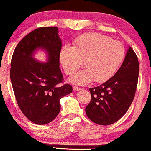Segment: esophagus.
Listing matches in <instances>:
<instances>
[{
	"label": "esophagus",
	"instance_id": "obj_1",
	"mask_svg": "<svg viewBox=\"0 0 151 151\" xmlns=\"http://www.w3.org/2000/svg\"><path fill=\"white\" fill-rule=\"evenodd\" d=\"M73 89L74 91H79L81 89L80 87H78V86H73Z\"/></svg>",
	"mask_w": 151,
	"mask_h": 151
}]
</instances>
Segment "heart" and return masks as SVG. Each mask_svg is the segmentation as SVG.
<instances>
[{
  "label": "heart",
  "mask_w": 151,
  "mask_h": 151,
  "mask_svg": "<svg viewBox=\"0 0 151 151\" xmlns=\"http://www.w3.org/2000/svg\"><path fill=\"white\" fill-rule=\"evenodd\" d=\"M124 47L120 42L97 32L79 35L73 47H62L59 60L67 75H72L83 64L85 68L74 74L70 81L85 84L94 79L104 82L115 74L124 58Z\"/></svg>",
  "instance_id": "heart-1"
}]
</instances>
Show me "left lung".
I'll list each match as a JSON object with an SVG mask.
<instances>
[{
    "label": "left lung",
    "instance_id": "obj_1",
    "mask_svg": "<svg viewBox=\"0 0 151 151\" xmlns=\"http://www.w3.org/2000/svg\"><path fill=\"white\" fill-rule=\"evenodd\" d=\"M138 74V58L132 48L129 47L116 73L100 86L89 89L91 99L85 111L90 120L103 126L119 121L134 99Z\"/></svg>",
    "mask_w": 151,
    "mask_h": 151
}]
</instances>
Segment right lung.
I'll return each instance as SVG.
<instances>
[{"instance_id":"obj_1","label":"right lung","mask_w":151,"mask_h":151,"mask_svg":"<svg viewBox=\"0 0 151 151\" xmlns=\"http://www.w3.org/2000/svg\"><path fill=\"white\" fill-rule=\"evenodd\" d=\"M57 27H38L21 40L10 63V77L19 108L34 124L53 121L60 111V99L72 93V86L63 83L59 55L62 41ZM38 48L45 49L48 62L32 58Z\"/></svg>"}]
</instances>
